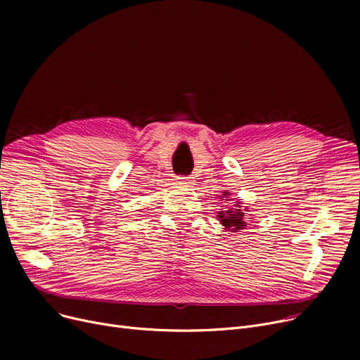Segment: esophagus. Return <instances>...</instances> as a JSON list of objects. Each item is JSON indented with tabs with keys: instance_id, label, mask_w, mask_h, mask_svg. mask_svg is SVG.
<instances>
[{
	"instance_id": "esophagus-1",
	"label": "esophagus",
	"mask_w": 360,
	"mask_h": 360,
	"mask_svg": "<svg viewBox=\"0 0 360 360\" xmlns=\"http://www.w3.org/2000/svg\"><path fill=\"white\" fill-rule=\"evenodd\" d=\"M176 179H178V182H179V184H182V185H185V186H190L191 184H194V182H193V178H191V176H185V175H179V176H176Z\"/></svg>"
}]
</instances>
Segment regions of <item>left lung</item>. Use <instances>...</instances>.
<instances>
[{
	"label": "left lung",
	"mask_w": 360,
	"mask_h": 360,
	"mask_svg": "<svg viewBox=\"0 0 360 360\" xmlns=\"http://www.w3.org/2000/svg\"><path fill=\"white\" fill-rule=\"evenodd\" d=\"M226 195H228V193L223 194V197H226ZM240 204L242 202H238V204H235L233 209L221 210L217 213V217H219L220 223L224 226L226 231L238 232V231H242L247 228V221H245L247 220V214H245L243 212H250V210H242Z\"/></svg>",
	"instance_id": "1"
}]
</instances>
